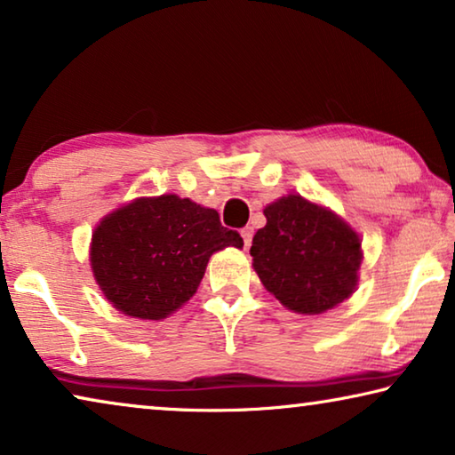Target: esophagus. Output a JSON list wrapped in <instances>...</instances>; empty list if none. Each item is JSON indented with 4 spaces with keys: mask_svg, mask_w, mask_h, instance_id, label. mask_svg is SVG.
Returning a JSON list of instances; mask_svg holds the SVG:
<instances>
[{
    "mask_svg": "<svg viewBox=\"0 0 455 455\" xmlns=\"http://www.w3.org/2000/svg\"><path fill=\"white\" fill-rule=\"evenodd\" d=\"M241 236H243V243H245V247H249L251 241H253V227L241 228Z\"/></svg>",
    "mask_w": 455,
    "mask_h": 455,
    "instance_id": "1",
    "label": "esophagus"
}]
</instances>
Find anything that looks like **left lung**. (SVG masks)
Here are the masks:
<instances>
[{
  "label": "left lung",
  "instance_id": "left-lung-1",
  "mask_svg": "<svg viewBox=\"0 0 455 455\" xmlns=\"http://www.w3.org/2000/svg\"><path fill=\"white\" fill-rule=\"evenodd\" d=\"M267 225L253 236V267L283 307L321 315L354 292L362 241L331 210L286 196L266 210Z\"/></svg>",
  "mask_w": 455,
  "mask_h": 455
}]
</instances>
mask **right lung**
Here are the masks:
<instances>
[{
  "instance_id": "obj_1",
  "label": "right lung",
  "mask_w": 455,
  "mask_h": 455,
  "mask_svg": "<svg viewBox=\"0 0 455 455\" xmlns=\"http://www.w3.org/2000/svg\"><path fill=\"white\" fill-rule=\"evenodd\" d=\"M243 247L236 230L212 208L165 194L140 198L100 222L92 236V269L114 307L159 321L188 302L214 251Z\"/></svg>"
}]
</instances>
